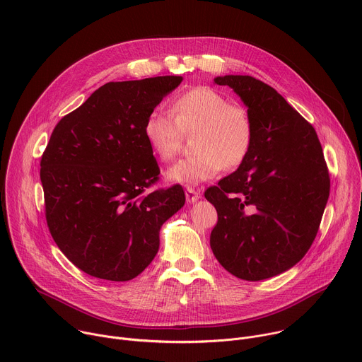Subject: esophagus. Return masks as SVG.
Wrapping results in <instances>:
<instances>
[{"mask_svg":"<svg viewBox=\"0 0 362 362\" xmlns=\"http://www.w3.org/2000/svg\"><path fill=\"white\" fill-rule=\"evenodd\" d=\"M200 199V193L197 192V190H194L193 187H187L186 189V200L189 202V203H194V202H197Z\"/></svg>","mask_w":362,"mask_h":362,"instance_id":"1","label":"esophagus"}]
</instances>
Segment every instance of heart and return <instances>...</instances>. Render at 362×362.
<instances>
[{"label":"heart","mask_w":362,"mask_h":362,"mask_svg":"<svg viewBox=\"0 0 362 362\" xmlns=\"http://www.w3.org/2000/svg\"><path fill=\"white\" fill-rule=\"evenodd\" d=\"M150 150L168 163L192 139L193 156L179 160L166 176L173 183L196 185L215 177L222 169L233 170L249 156L255 124L247 109L209 87H196L179 94L172 115L156 109L143 126Z\"/></svg>","instance_id":"1"}]
</instances>
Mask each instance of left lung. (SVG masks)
Returning <instances> with one entry per match:
<instances>
[{
  "instance_id": "1",
  "label": "left lung",
  "mask_w": 362,
  "mask_h": 362,
  "mask_svg": "<svg viewBox=\"0 0 362 362\" xmlns=\"http://www.w3.org/2000/svg\"><path fill=\"white\" fill-rule=\"evenodd\" d=\"M242 98L255 124L247 159L204 192L218 212L211 247L236 278L262 281L296 265L311 247L329 196L315 129L271 86L216 77Z\"/></svg>"
}]
</instances>
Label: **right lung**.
<instances>
[{"instance_id": "obj_1", "label": "right lung", "mask_w": 362, "mask_h": 362, "mask_svg": "<svg viewBox=\"0 0 362 362\" xmlns=\"http://www.w3.org/2000/svg\"><path fill=\"white\" fill-rule=\"evenodd\" d=\"M180 76L110 81L64 116L42 153L40 179L51 236L83 272L124 282L159 250L162 225L185 204L180 185L159 180L143 126Z\"/></svg>"}]
</instances>
